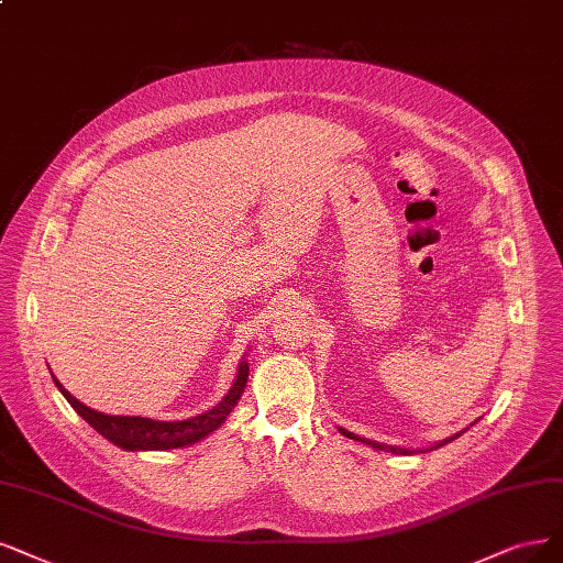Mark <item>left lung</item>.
Listing matches in <instances>:
<instances>
[{
    "label": "left lung",
    "mask_w": 563,
    "mask_h": 563,
    "mask_svg": "<svg viewBox=\"0 0 563 563\" xmlns=\"http://www.w3.org/2000/svg\"><path fill=\"white\" fill-rule=\"evenodd\" d=\"M339 431L343 433V435H347L350 441H357V443H364V445H371L373 450H383V452H391V454H415V452H431V450H439V448H443V445H448L450 441H454L456 435H462L464 431H460V433H454V435H450V439H445V441H441V443H435V445H431V448H424V450H408V448H399V445H387V443H378V441H371V439H362V435H357V433H352V431H347V429H343V427H339Z\"/></svg>",
    "instance_id": "obj_1"
}]
</instances>
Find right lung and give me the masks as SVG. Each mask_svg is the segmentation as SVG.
Wrapping results in <instances>:
<instances>
[{
	"label": "right lung",
	"instance_id": "add662e5",
	"mask_svg": "<svg viewBox=\"0 0 563 563\" xmlns=\"http://www.w3.org/2000/svg\"><path fill=\"white\" fill-rule=\"evenodd\" d=\"M247 360L239 362L236 368V378L229 387L224 397L213 406L208 408L201 415H195V418L178 420V422H162V420H151V418H141V415H107L99 412L86 404H80L76 397L62 387V383L53 376L57 389L62 391L71 408L86 420L95 431H99L103 439L111 441L113 445L130 450V452H143V450H174V448H185V445H195L206 435H211L216 429L224 424L229 418V412L234 410L239 404L241 394L247 383Z\"/></svg>",
	"mask_w": 563,
	"mask_h": 563
}]
</instances>
